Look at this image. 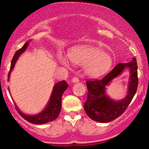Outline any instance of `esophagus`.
Wrapping results in <instances>:
<instances>
[{"instance_id":"esophagus-1","label":"esophagus","mask_w":149,"mask_h":149,"mask_svg":"<svg viewBox=\"0 0 149 149\" xmlns=\"http://www.w3.org/2000/svg\"><path fill=\"white\" fill-rule=\"evenodd\" d=\"M72 82L73 83H78V82H79V79H78V78H77V77H73L72 78Z\"/></svg>"}]
</instances>
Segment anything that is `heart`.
<instances>
[{
	"label": "heart",
	"mask_w": 149,
	"mask_h": 149,
	"mask_svg": "<svg viewBox=\"0 0 149 149\" xmlns=\"http://www.w3.org/2000/svg\"><path fill=\"white\" fill-rule=\"evenodd\" d=\"M69 60L74 64L85 65V72L92 78L103 76L112 66L113 58L103 50L92 46H76L68 52ZM59 61L66 65V59L59 56Z\"/></svg>",
	"instance_id": "heart-1"
}]
</instances>
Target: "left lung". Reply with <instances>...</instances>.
Instances as JSON below:
<instances>
[{"label":"left lung","instance_id":"8db88e82","mask_svg":"<svg viewBox=\"0 0 149 149\" xmlns=\"http://www.w3.org/2000/svg\"><path fill=\"white\" fill-rule=\"evenodd\" d=\"M125 68L130 70L128 94L123 99L116 101L106 95L105 87ZM88 99L84 103L85 111L93 120L108 123L123 113L134 97L138 86L137 64L136 58L127 63H120L103 79L87 81Z\"/></svg>","mask_w":149,"mask_h":149}]
</instances>
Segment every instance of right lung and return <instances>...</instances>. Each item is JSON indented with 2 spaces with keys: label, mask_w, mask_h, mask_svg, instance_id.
Masks as SVG:
<instances>
[{
  "label": "right lung",
  "mask_w": 149,
  "mask_h": 149,
  "mask_svg": "<svg viewBox=\"0 0 149 149\" xmlns=\"http://www.w3.org/2000/svg\"><path fill=\"white\" fill-rule=\"evenodd\" d=\"M28 45L29 42L27 41L21 49H19L15 52L14 57L12 59L11 66H10V71L9 73H8V81H9L10 79V73L14 69L15 65L16 64L18 58L26 49ZM68 86H69V85L64 80L59 82L57 84L54 85V86L53 87V90L52 94H51V96L49 97L48 103H47L45 109L39 113L32 116L27 115V114L22 113L17 107V106L16 105V104H15L17 111L23 118H24L26 120L29 121L31 123L38 125L45 124L54 120L58 117V116L59 115V113L61 111V97H62L64 92L67 89ZM8 90H9V89H8Z\"/></svg>",
  "instance_id": "1"
}]
</instances>
